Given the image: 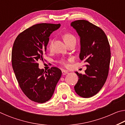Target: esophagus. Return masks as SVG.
<instances>
[{"mask_svg": "<svg viewBox=\"0 0 125 125\" xmlns=\"http://www.w3.org/2000/svg\"><path fill=\"white\" fill-rule=\"evenodd\" d=\"M62 73L63 75H65V74H68V72L67 71L64 70V69H63V70L62 71Z\"/></svg>", "mask_w": 125, "mask_h": 125, "instance_id": "1", "label": "esophagus"}]
</instances>
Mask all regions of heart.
I'll list each match as a JSON object with an SVG mask.
<instances>
[{
  "label": "heart",
  "instance_id": "heart-1",
  "mask_svg": "<svg viewBox=\"0 0 125 125\" xmlns=\"http://www.w3.org/2000/svg\"><path fill=\"white\" fill-rule=\"evenodd\" d=\"M63 40H64L65 43H67V42L71 41H72V40H75V38L72 34H71V33H65V34H64V36H63ZM52 41H51L50 42L49 45H48V48H51V46H52ZM60 63H61V64H62L63 65H67V62H65V61L64 60H61L60 61Z\"/></svg>",
  "mask_w": 125,
  "mask_h": 125
}]
</instances>
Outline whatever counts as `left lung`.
Segmentation results:
<instances>
[{
    "label": "left lung",
    "mask_w": 125,
    "mask_h": 125,
    "mask_svg": "<svg viewBox=\"0 0 125 125\" xmlns=\"http://www.w3.org/2000/svg\"><path fill=\"white\" fill-rule=\"evenodd\" d=\"M80 37V60L86 63L85 74L76 72L79 79L74 86L77 94L82 98L96 95L104 85L109 73L110 47L102 29L84 20L71 22Z\"/></svg>",
    "instance_id": "obj_1"
}]
</instances>
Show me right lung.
<instances>
[{
    "mask_svg": "<svg viewBox=\"0 0 125 125\" xmlns=\"http://www.w3.org/2000/svg\"><path fill=\"white\" fill-rule=\"evenodd\" d=\"M61 24H36L25 30L15 40L11 62L15 75L21 89L27 98L38 103L51 98L62 75V71L52 67L46 72L39 68L43 60L50 35Z\"/></svg>",
    "mask_w": 125,
    "mask_h": 125,
    "instance_id": "add662e5",
    "label": "right lung"
}]
</instances>
